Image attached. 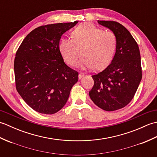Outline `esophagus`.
<instances>
[{
	"label": "esophagus",
	"mask_w": 157,
	"mask_h": 157,
	"mask_svg": "<svg viewBox=\"0 0 157 157\" xmlns=\"http://www.w3.org/2000/svg\"><path fill=\"white\" fill-rule=\"evenodd\" d=\"M84 76V74H83V73H79V75H78V79H81Z\"/></svg>",
	"instance_id": "obj_1"
}]
</instances>
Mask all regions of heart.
<instances>
[{
	"label": "heart",
	"instance_id": "obj_1",
	"mask_svg": "<svg viewBox=\"0 0 157 157\" xmlns=\"http://www.w3.org/2000/svg\"><path fill=\"white\" fill-rule=\"evenodd\" d=\"M72 39L63 38L59 52L67 65H75L82 53L78 67L80 69L94 68L96 71L106 67L114 55L117 40L111 31H103L90 23H83L71 33Z\"/></svg>",
	"mask_w": 157,
	"mask_h": 157
}]
</instances>
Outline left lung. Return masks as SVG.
<instances>
[{"mask_svg":"<svg viewBox=\"0 0 157 157\" xmlns=\"http://www.w3.org/2000/svg\"><path fill=\"white\" fill-rule=\"evenodd\" d=\"M98 24L115 34V54L107 67L92 75L94 86L89 92L98 107L113 111L124 107L132 101L142 79L139 47L130 32L119 23L98 21Z\"/></svg>","mask_w":157,"mask_h":157,"instance_id":"obj_1","label":"left lung"}]
</instances>
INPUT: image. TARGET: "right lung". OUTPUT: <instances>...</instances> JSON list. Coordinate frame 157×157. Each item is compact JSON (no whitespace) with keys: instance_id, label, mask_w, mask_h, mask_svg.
Instances as JSON below:
<instances>
[{"instance_id":"1","label":"right lung","mask_w":157,"mask_h":157,"mask_svg":"<svg viewBox=\"0 0 157 157\" xmlns=\"http://www.w3.org/2000/svg\"><path fill=\"white\" fill-rule=\"evenodd\" d=\"M78 21L40 26L23 40L16 52V89L29 106L42 114L60 111L67 101L78 73L64 63L59 44Z\"/></svg>"}]
</instances>
